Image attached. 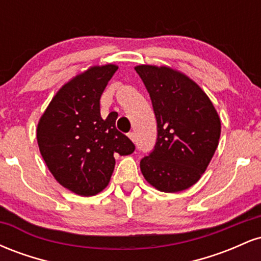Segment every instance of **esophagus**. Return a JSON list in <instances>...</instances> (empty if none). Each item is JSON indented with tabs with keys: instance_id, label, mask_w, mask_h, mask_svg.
Wrapping results in <instances>:
<instances>
[{
	"instance_id": "esophagus-1",
	"label": "esophagus",
	"mask_w": 261,
	"mask_h": 261,
	"mask_svg": "<svg viewBox=\"0 0 261 261\" xmlns=\"http://www.w3.org/2000/svg\"><path fill=\"white\" fill-rule=\"evenodd\" d=\"M128 137H130V140L133 141V142H135V141H136V135H135V133L128 134Z\"/></svg>"
}]
</instances>
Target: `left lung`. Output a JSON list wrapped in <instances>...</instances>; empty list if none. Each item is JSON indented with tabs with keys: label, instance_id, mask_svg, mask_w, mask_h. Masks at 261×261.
<instances>
[{
	"label": "left lung",
	"instance_id": "left-lung-1",
	"mask_svg": "<svg viewBox=\"0 0 261 261\" xmlns=\"http://www.w3.org/2000/svg\"><path fill=\"white\" fill-rule=\"evenodd\" d=\"M151 97L157 119L154 149L140 162L147 182L178 193L197 182L214 157L221 120L205 92L187 74L168 66L135 67Z\"/></svg>",
	"mask_w": 261,
	"mask_h": 261
}]
</instances>
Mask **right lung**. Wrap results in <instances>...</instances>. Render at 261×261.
<instances>
[{
    "label": "right lung",
    "mask_w": 261,
    "mask_h": 261,
    "mask_svg": "<svg viewBox=\"0 0 261 261\" xmlns=\"http://www.w3.org/2000/svg\"><path fill=\"white\" fill-rule=\"evenodd\" d=\"M118 66H92L65 83L38 122L40 153L59 184L81 196L97 195L109 184L116 155L135 145L116 130L118 114L100 116V97Z\"/></svg>",
    "instance_id": "1"
}]
</instances>
